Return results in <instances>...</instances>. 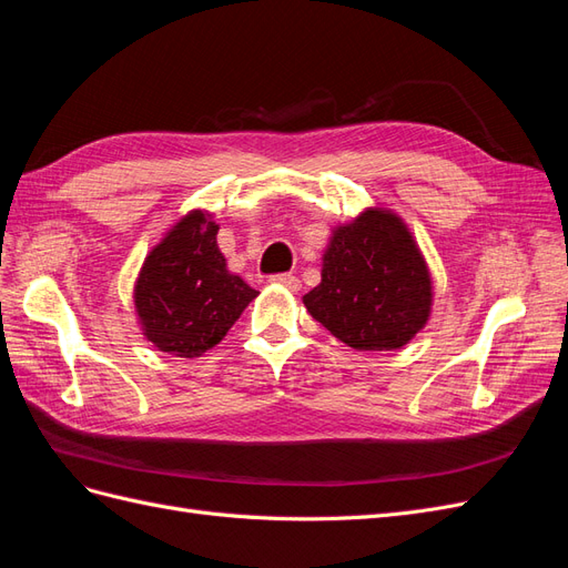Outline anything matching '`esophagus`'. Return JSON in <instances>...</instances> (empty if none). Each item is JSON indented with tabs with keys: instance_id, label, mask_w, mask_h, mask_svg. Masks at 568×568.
<instances>
[{
	"instance_id": "esophagus-1",
	"label": "esophagus",
	"mask_w": 568,
	"mask_h": 568,
	"mask_svg": "<svg viewBox=\"0 0 568 568\" xmlns=\"http://www.w3.org/2000/svg\"><path fill=\"white\" fill-rule=\"evenodd\" d=\"M274 284H282V286H286V288H291V291H298L301 288V280L296 277V274H291V272H282V274H272L270 277Z\"/></svg>"
}]
</instances>
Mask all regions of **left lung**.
<instances>
[{"mask_svg": "<svg viewBox=\"0 0 568 568\" xmlns=\"http://www.w3.org/2000/svg\"><path fill=\"white\" fill-rule=\"evenodd\" d=\"M303 303L351 348L393 351L426 324L432 280L403 222L374 209L334 232L322 282Z\"/></svg>", "mask_w": 568, "mask_h": 568, "instance_id": "8db88e82", "label": "left lung"}]
</instances>
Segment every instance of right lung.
<instances>
[{"label":"right lung","instance_id":"1","mask_svg":"<svg viewBox=\"0 0 568 568\" xmlns=\"http://www.w3.org/2000/svg\"><path fill=\"white\" fill-rule=\"evenodd\" d=\"M217 225L194 211L153 248L134 286L136 315L153 346L178 357L213 348L257 296L227 270Z\"/></svg>","mask_w":568,"mask_h":568}]
</instances>
